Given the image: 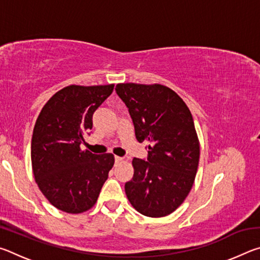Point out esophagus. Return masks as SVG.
Here are the masks:
<instances>
[{
	"label": "esophagus",
	"mask_w": 260,
	"mask_h": 260,
	"mask_svg": "<svg viewBox=\"0 0 260 260\" xmlns=\"http://www.w3.org/2000/svg\"><path fill=\"white\" fill-rule=\"evenodd\" d=\"M121 160H122L121 157H119V156L114 157V161H116V162H119V161H121Z\"/></svg>",
	"instance_id": "34e87169"
}]
</instances>
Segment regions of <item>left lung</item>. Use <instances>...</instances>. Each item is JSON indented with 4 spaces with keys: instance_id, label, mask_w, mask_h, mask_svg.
Segmentation results:
<instances>
[{
    "instance_id": "left-lung-1",
    "label": "left lung",
    "mask_w": 260,
    "mask_h": 260,
    "mask_svg": "<svg viewBox=\"0 0 260 260\" xmlns=\"http://www.w3.org/2000/svg\"><path fill=\"white\" fill-rule=\"evenodd\" d=\"M116 91L128 109L136 140L150 143L146 159L132 161L127 199L143 215L165 217L186 200L199 167L192 116L182 99L162 85L119 83Z\"/></svg>"
}]
</instances>
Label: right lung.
Wrapping results in <instances>:
<instances>
[{"mask_svg":"<svg viewBox=\"0 0 260 260\" xmlns=\"http://www.w3.org/2000/svg\"><path fill=\"white\" fill-rule=\"evenodd\" d=\"M114 85L69 86L52 96L35 122L30 158L35 181L46 199L68 213L93 208L114 164L112 153L82 151L93 114Z\"/></svg>","mask_w":260,"mask_h":260,"instance_id":"right-lung-1","label":"right lung"}]
</instances>
